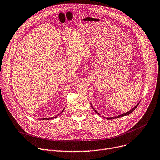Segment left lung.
Returning <instances> with one entry per match:
<instances>
[{"label":"left lung","instance_id":"left-lung-1","mask_svg":"<svg viewBox=\"0 0 160 160\" xmlns=\"http://www.w3.org/2000/svg\"><path fill=\"white\" fill-rule=\"evenodd\" d=\"M138 104H139V103L137 105V106H135V107H134L132 109H131L130 110V111H129V112H126V113H123V114H122V115H118V116H117V117H109V118H108V117H107L106 118L107 119H108V120H110V119H114V118H119V117H123V116H126V115H129L130 113H131L133 111H134V110L135 109H136L137 107H138ZM91 106H92V108L94 109V111L98 114V115H99V113H98L97 111H96V110L93 108V106L91 104Z\"/></svg>","mask_w":160,"mask_h":160}]
</instances>
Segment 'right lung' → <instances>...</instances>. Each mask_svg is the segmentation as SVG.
<instances>
[{"label":"right lung","mask_w":160,"mask_h":160,"mask_svg":"<svg viewBox=\"0 0 160 160\" xmlns=\"http://www.w3.org/2000/svg\"><path fill=\"white\" fill-rule=\"evenodd\" d=\"M63 112V110L60 113V114H61V113H62ZM56 117H57V116H55V117H51V118H50V117H48V118H44L43 120H51V119H52V118H56Z\"/></svg>","instance_id":"1"}]
</instances>
